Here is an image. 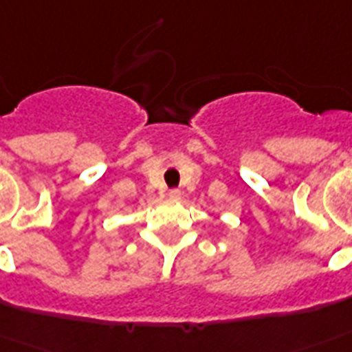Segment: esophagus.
Returning a JSON list of instances; mask_svg holds the SVG:
<instances>
[{
  "mask_svg": "<svg viewBox=\"0 0 352 352\" xmlns=\"http://www.w3.org/2000/svg\"><path fill=\"white\" fill-rule=\"evenodd\" d=\"M168 198H170V200H179V198H182V192H179L178 189H173L168 192Z\"/></svg>",
  "mask_w": 352,
  "mask_h": 352,
  "instance_id": "1",
  "label": "esophagus"
}]
</instances>
